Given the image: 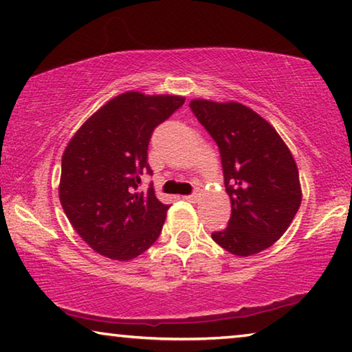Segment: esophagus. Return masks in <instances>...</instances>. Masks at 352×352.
<instances>
[{
	"label": "esophagus",
	"mask_w": 352,
	"mask_h": 352,
	"mask_svg": "<svg viewBox=\"0 0 352 352\" xmlns=\"http://www.w3.org/2000/svg\"><path fill=\"white\" fill-rule=\"evenodd\" d=\"M185 199H186V200H191V202H194V200L197 199V192H192V194H189V196H185Z\"/></svg>",
	"instance_id": "esophagus-1"
}]
</instances>
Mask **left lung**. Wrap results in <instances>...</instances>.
Here are the masks:
<instances>
[{
    "label": "left lung",
    "mask_w": 352,
    "mask_h": 352,
    "mask_svg": "<svg viewBox=\"0 0 352 352\" xmlns=\"http://www.w3.org/2000/svg\"><path fill=\"white\" fill-rule=\"evenodd\" d=\"M189 108L219 147L232 214L211 238L228 252L249 256L272 246L296 216L298 166L272 125L241 103L192 100Z\"/></svg>",
    "instance_id": "obj_1"
}]
</instances>
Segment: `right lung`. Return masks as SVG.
I'll list each match as a JSON object with an SVG mask.
<instances>
[{
  "label": "right lung",
  "mask_w": 352,
  "mask_h": 352,
  "mask_svg": "<svg viewBox=\"0 0 352 352\" xmlns=\"http://www.w3.org/2000/svg\"><path fill=\"white\" fill-rule=\"evenodd\" d=\"M183 103L178 96L120 94L89 117L65 147L60 205L100 255L128 261L158 239L169 205L156 199L152 185L136 191L142 172L152 175L147 150L153 130Z\"/></svg>",
  "instance_id": "1"
}]
</instances>
